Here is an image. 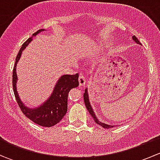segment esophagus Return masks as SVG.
<instances>
[{"instance_id":"34e87169","label":"esophagus","mask_w":160,"mask_h":160,"mask_svg":"<svg viewBox=\"0 0 160 160\" xmlns=\"http://www.w3.org/2000/svg\"><path fill=\"white\" fill-rule=\"evenodd\" d=\"M78 80L80 86H83V85H85V83H86V77H84V75H83V73L80 74V77H79Z\"/></svg>"}]
</instances>
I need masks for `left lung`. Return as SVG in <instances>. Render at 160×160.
Masks as SVG:
<instances>
[{"label": "left lung", "mask_w": 160, "mask_h": 160, "mask_svg": "<svg viewBox=\"0 0 160 160\" xmlns=\"http://www.w3.org/2000/svg\"><path fill=\"white\" fill-rule=\"evenodd\" d=\"M132 39H133V41H135L137 44L141 45V43L139 42V41H138V38H136V36L133 35V36H132ZM83 100H84V103H85V105H86L87 109H88V111H89L90 115L93 117V120H94V122H96L98 125H101V127H103V128H112V127H114V125H108V124H105V123H102V122H101L98 118H97L96 115H95L94 112H93V109H92V107H91V105H90V103L89 101V97H88V88H87V89H85L84 93H83Z\"/></svg>", "instance_id": "1"}]
</instances>
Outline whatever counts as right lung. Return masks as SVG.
Segmentation results:
<instances>
[{
	"label": "right lung",
	"instance_id": "obj_1",
	"mask_svg": "<svg viewBox=\"0 0 160 160\" xmlns=\"http://www.w3.org/2000/svg\"><path fill=\"white\" fill-rule=\"evenodd\" d=\"M45 29H39L32 35L31 38H28L26 42H24L22 48L19 50L15 59L14 69H13V90H14V96H15L16 101L18 104L19 108L22 110V113L26 116L28 118L37 125L42 127H52L53 125L59 123L62 118L65 116L67 111V98H68V93L70 90L72 88L78 87V77L79 74L77 73L75 75H63L58 80L52 93L49 97L47 101H45L42 104L37 107L35 108H29L26 107L21 101L20 98L18 93L17 88H16V83H17V73H16V67L18 60L20 59L22 56V51L26 48L32 41L33 36H35L37 34L40 33Z\"/></svg>",
	"mask_w": 160,
	"mask_h": 160
}]
</instances>
